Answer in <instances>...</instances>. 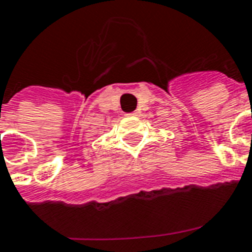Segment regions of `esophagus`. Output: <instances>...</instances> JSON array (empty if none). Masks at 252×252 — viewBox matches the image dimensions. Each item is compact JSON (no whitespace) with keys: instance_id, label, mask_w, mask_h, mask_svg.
Masks as SVG:
<instances>
[{"instance_id":"esophagus-1","label":"esophagus","mask_w":252,"mask_h":252,"mask_svg":"<svg viewBox=\"0 0 252 252\" xmlns=\"http://www.w3.org/2000/svg\"><path fill=\"white\" fill-rule=\"evenodd\" d=\"M126 116H130V117H132V116H136V112H131V113H128V114H126Z\"/></svg>"}]
</instances>
